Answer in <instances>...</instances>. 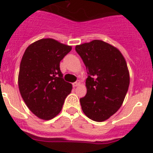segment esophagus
Here are the masks:
<instances>
[{"label":"esophagus","mask_w":153,"mask_h":153,"mask_svg":"<svg viewBox=\"0 0 153 153\" xmlns=\"http://www.w3.org/2000/svg\"><path fill=\"white\" fill-rule=\"evenodd\" d=\"M79 84H80V81H79V80H77V81H76L75 83H73V86H74V87H77V86H79Z\"/></svg>","instance_id":"obj_1"}]
</instances>
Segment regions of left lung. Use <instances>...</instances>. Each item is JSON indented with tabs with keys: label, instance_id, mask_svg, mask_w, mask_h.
<instances>
[{
	"label": "left lung",
	"instance_id": "obj_1",
	"mask_svg": "<svg viewBox=\"0 0 153 153\" xmlns=\"http://www.w3.org/2000/svg\"><path fill=\"white\" fill-rule=\"evenodd\" d=\"M87 69V94L79 99L90 119L104 121L121 108L129 86L127 63L120 51L101 40L76 45Z\"/></svg>",
	"mask_w": 153,
	"mask_h": 153
}]
</instances>
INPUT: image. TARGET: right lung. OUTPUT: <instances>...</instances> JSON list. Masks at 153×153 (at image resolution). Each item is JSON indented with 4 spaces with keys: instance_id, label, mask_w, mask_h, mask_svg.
<instances>
[{
    "instance_id": "1",
    "label": "right lung",
    "mask_w": 153,
    "mask_h": 153,
    "mask_svg": "<svg viewBox=\"0 0 153 153\" xmlns=\"http://www.w3.org/2000/svg\"><path fill=\"white\" fill-rule=\"evenodd\" d=\"M71 46L42 39L26 49L20 64L18 87L29 110L39 118L52 119L61 111L72 90L59 68Z\"/></svg>"
}]
</instances>
